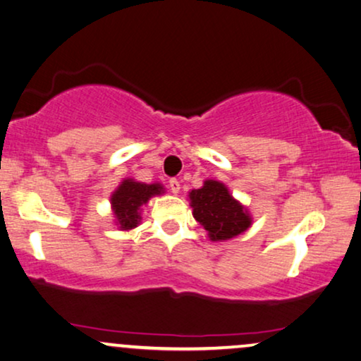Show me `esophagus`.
I'll use <instances>...</instances> for the list:
<instances>
[{
	"label": "esophagus",
	"instance_id": "esophagus-1",
	"mask_svg": "<svg viewBox=\"0 0 361 361\" xmlns=\"http://www.w3.org/2000/svg\"><path fill=\"white\" fill-rule=\"evenodd\" d=\"M180 188H181V185H180V181L176 180V178H173V180H170V190H171L173 195L180 193Z\"/></svg>",
	"mask_w": 361,
	"mask_h": 361
}]
</instances>
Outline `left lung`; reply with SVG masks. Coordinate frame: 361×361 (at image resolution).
Wrapping results in <instances>:
<instances>
[{"label": "left lung", "instance_id": "8db88e82", "mask_svg": "<svg viewBox=\"0 0 361 361\" xmlns=\"http://www.w3.org/2000/svg\"><path fill=\"white\" fill-rule=\"evenodd\" d=\"M188 198L193 218L203 226L213 243L229 241L251 228L249 209L218 180H204L201 188L190 191Z\"/></svg>", "mask_w": 361, "mask_h": 361}]
</instances>
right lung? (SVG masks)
<instances>
[{
    "label": "right lung",
    "instance_id": "right-lung-1",
    "mask_svg": "<svg viewBox=\"0 0 361 361\" xmlns=\"http://www.w3.org/2000/svg\"><path fill=\"white\" fill-rule=\"evenodd\" d=\"M165 193L161 183H142L133 178L120 181L117 190L110 196L114 223L120 231L135 229L142 221V208L153 196Z\"/></svg>",
    "mask_w": 361,
    "mask_h": 361
}]
</instances>
